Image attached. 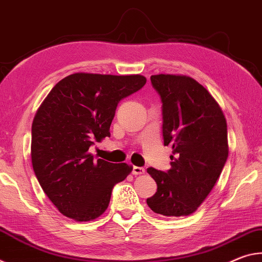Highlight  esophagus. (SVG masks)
<instances>
[{"label": "esophagus", "instance_id": "1", "mask_svg": "<svg viewBox=\"0 0 262 262\" xmlns=\"http://www.w3.org/2000/svg\"><path fill=\"white\" fill-rule=\"evenodd\" d=\"M144 173H145L144 167H138V166L132 167V174H134V175H141Z\"/></svg>", "mask_w": 262, "mask_h": 262}]
</instances>
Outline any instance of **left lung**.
<instances>
[{
	"label": "left lung",
	"mask_w": 262,
	"mask_h": 262,
	"mask_svg": "<svg viewBox=\"0 0 262 262\" xmlns=\"http://www.w3.org/2000/svg\"><path fill=\"white\" fill-rule=\"evenodd\" d=\"M162 103V138L171 146L170 169L147 168L157 192L146 200L162 216H188L209 195L229 156L228 126L207 89L183 75L151 76Z\"/></svg>",
	"instance_id": "obj_1"
}]
</instances>
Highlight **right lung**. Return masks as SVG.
Wrapping results in <instances>:
<instances>
[{"label":"right lung","mask_w":262,"mask_h":262,"mask_svg":"<svg viewBox=\"0 0 262 262\" xmlns=\"http://www.w3.org/2000/svg\"><path fill=\"white\" fill-rule=\"evenodd\" d=\"M146 83L141 75L75 73L54 85L34 116L31 159L38 182L62 215L79 222L100 217L115 184L132 167L94 159L95 141L110 137L121 100Z\"/></svg>","instance_id":"right-lung-1"}]
</instances>
